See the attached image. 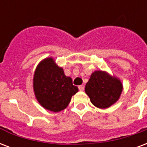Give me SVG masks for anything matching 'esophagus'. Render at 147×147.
<instances>
[{"mask_svg":"<svg viewBox=\"0 0 147 147\" xmlns=\"http://www.w3.org/2000/svg\"><path fill=\"white\" fill-rule=\"evenodd\" d=\"M78 89L80 90V91H83L84 89H85V86L83 85H81V86H78Z\"/></svg>","mask_w":147,"mask_h":147,"instance_id":"34e87169","label":"esophagus"}]
</instances>
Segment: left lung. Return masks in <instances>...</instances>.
Here are the masks:
<instances>
[{
	"mask_svg": "<svg viewBox=\"0 0 147 147\" xmlns=\"http://www.w3.org/2000/svg\"><path fill=\"white\" fill-rule=\"evenodd\" d=\"M85 91L94 106L106 109L118 100L123 86L116 78L111 77L105 71H96L86 83Z\"/></svg>",
	"mask_w": 147,
	"mask_h": 147,
	"instance_id": "left-lung-1",
	"label": "left lung"
}]
</instances>
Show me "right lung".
<instances>
[{
	"label": "right lung",
	"instance_id": "add662e5",
	"mask_svg": "<svg viewBox=\"0 0 147 147\" xmlns=\"http://www.w3.org/2000/svg\"><path fill=\"white\" fill-rule=\"evenodd\" d=\"M34 91L44 108L57 113L68 106L71 96L78 91L70 77L56 65L52 59H45L37 67L34 76Z\"/></svg>",
	"mask_w": 147,
	"mask_h": 147
}]
</instances>
